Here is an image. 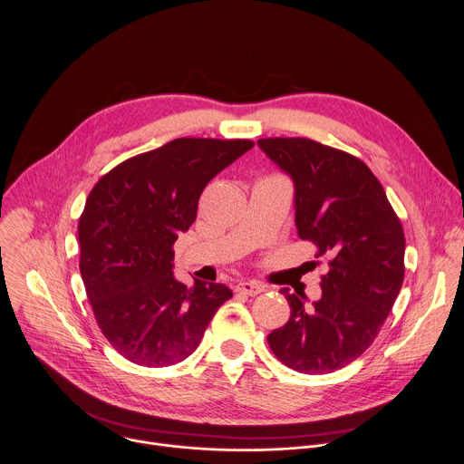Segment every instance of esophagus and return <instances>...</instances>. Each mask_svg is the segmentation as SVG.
<instances>
[{
  "label": "esophagus",
  "instance_id": "34e87169",
  "mask_svg": "<svg viewBox=\"0 0 464 464\" xmlns=\"http://www.w3.org/2000/svg\"><path fill=\"white\" fill-rule=\"evenodd\" d=\"M235 290L238 294H246V295H258V294L266 290V286L260 285V283H255V281H242L235 286Z\"/></svg>",
  "mask_w": 464,
  "mask_h": 464
}]
</instances>
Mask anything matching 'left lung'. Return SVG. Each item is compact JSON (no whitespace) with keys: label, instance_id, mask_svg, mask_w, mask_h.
Masks as SVG:
<instances>
[{"label":"left lung","instance_id":"obj_1","mask_svg":"<svg viewBox=\"0 0 464 464\" xmlns=\"http://www.w3.org/2000/svg\"><path fill=\"white\" fill-rule=\"evenodd\" d=\"M256 145L294 181L297 235L330 258L312 306L281 290L292 312L268 336L270 349L297 372H334L371 347L402 288V224L362 160L306 138Z\"/></svg>","mask_w":464,"mask_h":464}]
</instances>
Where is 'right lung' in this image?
Wrapping results in <instances>:
<instances>
[{
    "label": "right lung",
    "mask_w": 464,
    "mask_h": 464,
    "mask_svg": "<svg viewBox=\"0 0 464 464\" xmlns=\"http://www.w3.org/2000/svg\"><path fill=\"white\" fill-rule=\"evenodd\" d=\"M249 149L247 140L179 138L122 161L92 188L79 220L81 276L99 328L126 360L183 362L233 297L220 283L176 281L172 244L196 220L206 185Z\"/></svg>",
    "instance_id": "1"
}]
</instances>
